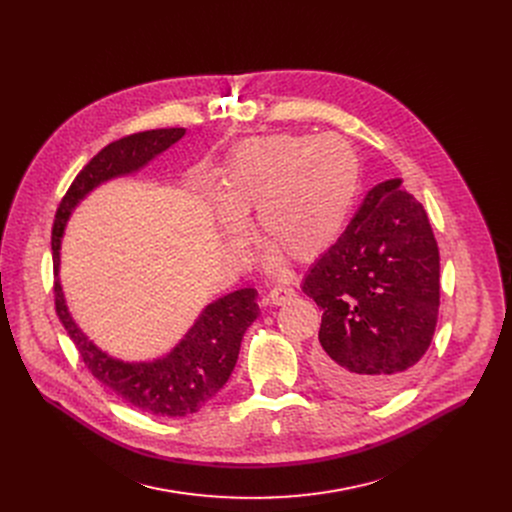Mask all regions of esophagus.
<instances>
[{"label":"esophagus","instance_id":"obj_1","mask_svg":"<svg viewBox=\"0 0 512 512\" xmlns=\"http://www.w3.org/2000/svg\"><path fill=\"white\" fill-rule=\"evenodd\" d=\"M294 298H296V292L292 288H286V286H275L267 294V300H269L271 306H284V304H288Z\"/></svg>","mask_w":512,"mask_h":512}]
</instances>
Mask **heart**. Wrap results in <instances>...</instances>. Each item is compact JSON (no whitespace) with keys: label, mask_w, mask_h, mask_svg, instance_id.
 Masks as SVG:
<instances>
[{"label":"heart","mask_w":512,"mask_h":512,"mask_svg":"<svg viewBox=\"0 0 512 512\" xmlns=\"http://www.w3.org/2000/svg\"><path fill=\"white\" fill-rule=\"evenodd\" d=\"M359 192V161L335 134L247 138L222 167L220 196L210 198L218 230L232 251L249 243L247 214L257 210L265 263H306L341 237Z\"/></svg>","instance_id":"obj_1"}]
</instances>
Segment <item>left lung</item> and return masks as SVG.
I'll use <instances>...</instances> for the list:
<instances>
[{"label": "left lung", "mask_w": 512, "mask_h": 512, "mask_svg": "<svg viewBox=\"0 0 512 512\" xmlns=\"http://www.w3.org/2000/svg\"><path fill=\"white\" fill-rule=\"evenodd\" d=\"M302 292L322 308L316 371L333 390L382 400L406 384L437 327L439 249L402 179L367 192Z\"/></svg>", "instance_id": "8db88e82"}]
</instances>
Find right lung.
I'll list each match as a JSON object with an SVG mask.
<instances>
[{
    "label": "right lung",
    "instance_id": "1",
    "mask_svg": "<svg viewBox=\"0 0 512 512\" xmlns=\"http://www.w3.org/2000/svg\"><path fill=\"white\" fill-rule=\"evenodd\" d=\"M185 128H159L110 143L75 177L59 204L53 226L55 306L91 376L132 408L167 418L198 412L228 382L237 365L245 331L259 316L257 290L230 292L200 312L192 329L163 357L124 361L91 341L73 320L61 286V241L73 210L102 183L132 175L183 138Z\"/></svg>",
    "mask_w": 512,
    "mask_h": 512
}]
</instances>
